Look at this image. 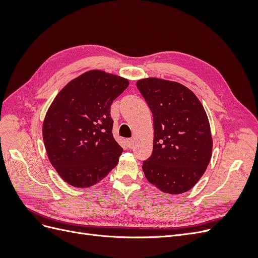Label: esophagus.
<instances>
[{
    "label": "esophagus",
    "mask_w": 258,
    "mask_h": 258,
    "mask_svg": "<svg viewBox=\"0 0 258 258\" xmlns=\"http://www.w3.org/2000/svg\"><path fill=\"white\" fill-rule=\"evenodd\" d=\"M134 146H135V140L134 139H129L128 140V147L132 148Z\"/></svg>",
    "instance_id": "1"
}]
</instances>
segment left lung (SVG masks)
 Here are the masks:
<instances>
[{"mask_svg": "<svg viewBox=\"0 0 258 258\" xmlns=\"http://www.w3.org/2000/svg\"><path fill=\"white\" fill-rule=\"evenodd\" d=\"M154 117L153 154L143 162L147 181L163 192L188 191L206 172L213 140L208 115L195 93L177 82L139 80Z\"/></svg>", "mask_w": 258, "mask_h": 258, "instance_id": "left-lung-1", "label": "left lung"}]
</instances>
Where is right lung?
I'll return each instance as SVG.
<instances>
[{
	"mask_svg": "<svg viewBox=\"0 0 258 258\" xmlns=\"http://www.w3.org/2000/svg\"><path fill=\"white\" fill-rule=\"evenodd\" d=\"M129 86L121 76L90 70L70 81L46 112L43 140L60 177L91 187L116 167L122 148L113 137L111 104Z\"/></svg>",
	"mask_w": 258,
	"mask_h": 258,
	"instance_id": "obj_1",
	"label": "right lung"
}]
</instances>
